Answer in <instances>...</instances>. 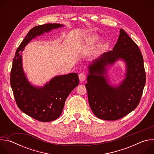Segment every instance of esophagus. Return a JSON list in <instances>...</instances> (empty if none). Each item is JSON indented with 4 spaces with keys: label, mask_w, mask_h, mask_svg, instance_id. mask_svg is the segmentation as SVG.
<instances>
[{
    "label": "esophagus",
    "mask_w": 154,
    "mask_h": 154,
    "mask_svg": "<svg viewBox=\"0 0 154 154\" xmlns=\"http://www.w3.org/2000/svg\"><path fill=\"white\" fill-rule=\"evenodd\" d=\"M79 80H80V82H83L86 79L85 74L83 73V72L80 73L79 75Z\"/></svg>",
    "instance_id": "obj_1"
}]
</instances>
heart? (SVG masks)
<instances>
[{
  "instance_id": "b5f03b06",
  "label": "heart",
  "mask_w": 154,
  "mask_h": 154,
  "mask_svg": "<svg viewBox=\"0 0 154 154\" xmlns=\"http://www.w3.org/2000/svg\"><path fill=\"white\" fill-rule=\"evenodd\" d=\"M98 39V36L96 35H91L88 38V40L91 42H96Z\"/></svg>"
}]
</instances>
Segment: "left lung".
I'll list each match as a JSON object with an SVG mask.
<instances>
[{
  "label": "left lung",
  "mask_w": 154,
  "mask_h": 154,
  "mask_svg": "<svg viewBox=\"0 0 154 154\" xmlns=\"http://www.w3.org/2000/svg\"><path fill=\"white\" fill-rule=\"evenodd\" d=\"M113 51L102 54L89 65L88 98L94 115L99 119H119L137 108L146 83L143 57L137 44L120 29ZM122 60L126 64L125 78L118 85L109 84L108 67Z\"/></svg>",
  "instance_id": "8db88e82"
}]
</instances>
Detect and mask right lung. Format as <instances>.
I'll return each instance as SVG.
<instances>
[{"mask_svg":"<svg viewBox=\"0 0 154 154\" xmlns=\"http://www.w3.org/2000/svg\"><path fill=\"white\" fill-rule=\"evenodd\" d=\"M63 26L46 24L32 29L16 50L13 61L10 84L16 103L22 112L41 122L54 121L61 115L66 99L79 85L78 74L57 75L43 86H34L24 71L22 52L32 39Z\"/></svg>","mask_w":154,"mask_h":154,"instance_id":"obj_1","label":"right lung"}]
</instances>
